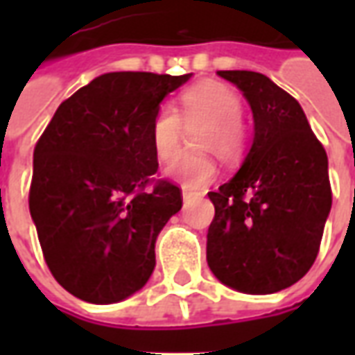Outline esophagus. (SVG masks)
Listing matches in <instances>:
<instances>
[{
	"label": "esophagus",
	"mask_w": 355,
	"mask_h": 355,
	"mask_svg": "<svg viewBox=\"0 0 355 355\" xmlns=\"http://www.w3.org/2000/svg\"><path fill=\"white\" fill-rule=\"evenodd\" d=\"M192 198H193L192 192H186V190H184V192H182V200H184V201L192 200Z\"/></svg>",
	"instance_id": "1"
}]
</instances>
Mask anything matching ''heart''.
Instances as JSON below:
<instances>
[{"mask_svg":"<svg viewBox=\"0 0 355 355\" xmlns=\"http://www.w3.org/2000/svg\"><path fill=\"white\" fill-rule=\"evenodd\" d=\"M241 114L243 104L234 89L215 81L200 83L180 94L177 110L169 104L155 110L150 125L152 148L159 159H169L177 152L180 140V118L178 116L180 115L182 119H209L205 146L216 148L220 154H230L241 140ZM165 177L177 182L180 188L196 192L215 180L216 165L211 157L180 154L165 167Z\"/></svg>","mask_w":355,"mask_h":355,"instance_id":"heart-1","label":"heart"}]
</instances>
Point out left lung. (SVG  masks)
Returning <instances> with one entry per match:
<instances>
[{
	"mask_svg": "<svg viewBox=\"0 0 355 355\" xmlns=\"http://www.w3.org/2000/svg\"><path fill=\"white\" fill-rule=\"evenodd\" d=\"M253 112V144L234 177L209 192L207 264L247 295L287 289L312 268L331 211L329 162L304 110L264 73L220 70Z\"/></svg>",
	"mask_w": 355,
	"mask_h": 355,
	"instance_id": "1",
	"label": "left lung"
}]
</instances>
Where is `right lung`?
Returning a JSON list of instances; mask_svg holds the SVG:
<instances>
[{"label":"right lung","mask_w":355,"mask_h":355,"mask_svg":"<svg viewBox=\"0 0 355 355\" xmlns=\"http://www.w3.org/2000/svg\"><path fill=\"white\" fill-rule=\"evenodd\" d=\"M192 73L110 72L64 101L37 140L30 215L62 287L93 304L140 291L155 239L182 207L178 186L155 182L150 125L163 98Z\"/></svg>","instance_id":"obj_1"}]
</instances>
